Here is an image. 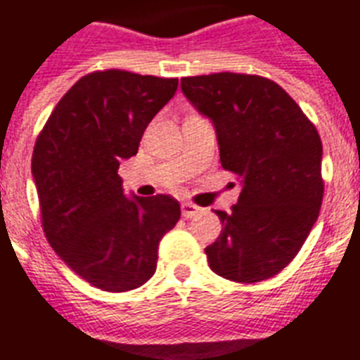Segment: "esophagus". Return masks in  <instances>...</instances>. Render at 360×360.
<instances>
[{
	"label": "esophagus",
	"mask_w": 360,
	"mask_h": 360,
	"mask_svg": "<svg viewBox=\"0 0 360 360\" xmlns=\"http://www.w3.org/2000/svg\"><path fill=\"white\" fill-rule=\"evenodd\" d=\"M181 213H183V217H185V219H192V217L198 215L200 207H198V205L188 204V202H185V204H181Z\"/></svg>",
	"instance_id": "esophagus-1"
}]
</instances>
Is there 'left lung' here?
<instances>
[{
  "instance_id": "8db88e82",
  "label": "left lung",
  "mask_w": 360,
  "mask_h": 360,
  "mask_svg": "<svg viewBox=\"0 0 360 360\" xmlns=\"http://www.w3.org/2000/svg\"><path fill=\"white\" fill-rule=\"evenodd\" d=\"M181 90L213 122L221 164L241 183L232 211H215L223 230L205 247L210 268L238 283L274 278L298 255L319 217V134L298 103L264 77H183Z\"/></svg>"
}]
</instances>
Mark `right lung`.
<instances>
[{"label":"right lung","mask_w":360,"mask_h":360,"mask_svg":"<svg viewBox=\"0 0 360 360\" xmlns=\"http://www.w3.org/2000/svg\"><path fill=\"white\" fill-rule=\"evenodd\" d=\"M177 82L122 70L89 73L65 92L35 141L32 175L46 240L101 290L147 283L158 243L179 221L177 200L126 198L117 174L120 162L137 155L145 128Z\"/></svg>","instance_id":"1"}]
</instances>
